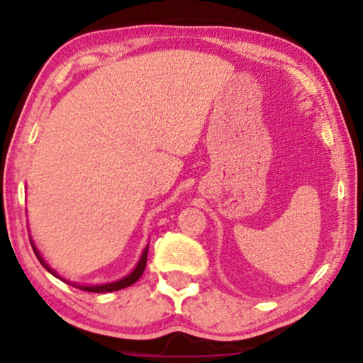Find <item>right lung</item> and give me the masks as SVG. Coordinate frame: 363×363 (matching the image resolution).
<instances>
[{
  "mask_svg": "<svg viewBox=\"0 0 363 363\" xmlns=\"http://www.w3.org/2000/svg\"><path fill=\"white\" fill-rule=\"evenodd\" d=\"M30 244H33V242H30ZM33 249H34V255L38 256V259H40V263L43 264V267H45L46 270H48L50 274H52V275L58 277V275H57V272H55V270H52V268H50L48 264L45 263V259L41 258V255H40V252H38L36 245H34V244H33ZM147 252H149V245H147V247L143 249V252H142V256H140V261H138V263H136L135 270L131 272L130 275H126V277H123V279L116 280V282H111V284H102V286H79V284H72V286H74V287H77V289H81V291H88V292H112V291L124 289V287L131 286V284H135L136 280H138L140 277H142L143 270H145V267H147ZM64 282H65V280H64Z\"/></svg>",
  "mask_w": 363,
  "mask_h": 363,
  "instance_id": "1",
  "label": "right lung"
}]
</instances>
